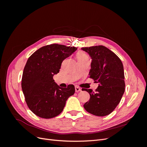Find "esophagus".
<instances>
[{
    "label": "esophagus",
    "instance_id": "esophagus-1",
    "mask_svg": "<svg viewBox=\"0 0 147 147\" xmlns=\"http://www.w3.org/2000/svg\"><path fill=\"white\" fill-rule=\"evenodd\" d=\"M75 92H80V91H81V89L79 87H78V86H75Z\"/></svg>",
    "mask_w": 147,
    "mask_h": 147
}]
</instances>
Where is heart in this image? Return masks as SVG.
Segmentation results:
<instances>
[{"label": "heart", "instance_id": "obj_1", "mask_svg": "<svg viewBox=\"0 0 147 147\" xmlns=\"http://www.w3.org/2000/svg\"><path fill=\"white\" fill-rule=\"evenodd\" d=\"M88 57H89L86 54V53H83V52H79L77 53V59L78 61L88 58Z\"/></svg>", "mask_w": 147, "mask_h": 147}]
</instances>
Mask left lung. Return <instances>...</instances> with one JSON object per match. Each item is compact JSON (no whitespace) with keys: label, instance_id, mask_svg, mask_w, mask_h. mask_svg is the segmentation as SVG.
Here are the masks:
<instances>
[{"label":"left lung","instance_id":"8db88e82","mask_svg":"<svg viewBox=\"0 0 147 147\" xmlns=\"http://www.w3.org/2000/svg\"><path fill=\"white\" fill-rule=\"evenodd\" d=\"M81 49L88 53L92 59L90 77L99 83L95 92L91 89H83L90 95V100L83 107L91 114L99 117L106 116L117 107L124 92L123 63L113 52L104 46Z\"/></svg>","mask_w":147,"mask_h":147}]
</instances>
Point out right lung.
Here are the masks:
<instances>
[{
    "instance_id": "add662e5",
    "label": "right lung",
    "mask_w": 147,
    "mask_h": 147,
    "mask_svg": "<svg viewBox=\"0 0 147 147\" xmlns=\"http://www.w3.org/2000/svg\"><path fill=\"white\" fill-rule=\"evenodd\" d=\"M77 50L76 47L51 44L39 48L28 59L24 67L21 87L29 109L42 118L59 115L66 100L75 93V87L59 86L53 80L59 73L63 61Z\"/></svg>"
}]
</instances>
